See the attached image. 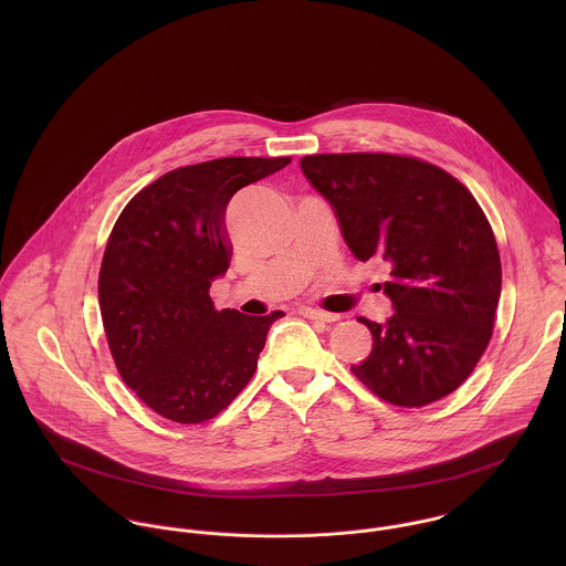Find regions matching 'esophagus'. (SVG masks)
Listing matches in <instances>:
<instances>
[{"instance_id":"obj_1","label":"esophagus","mask_w":566,"mask_h":566,"mask_svg":"<svg viewBox=\"0 0 566 566\" xmlns=\"http://www.w3.org/2000/svg\"><path fill=\"white\" fill-rule=\"evenodd\" d=\"M303 316H307V318H312V321H321V323H335V321H339L337 314H328V312L312 310V307H305V310H303Z\"/></svg>"}]
</instances>
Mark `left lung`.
<instances>
[{
	"mask_svg": "<svg viewBox=\"0 0 566 566\" xmlns=\"http://www.w3.org/2000/svg\"><path fill=\"white\" fill-rule=\"evenodd\" d=\"M307 180L335 211L359 261H388L384 294L395 314L350 366L379 399L422 407L458 390L492 335L501 259L473 193L449 171L399 155H312ZM381 287V285H379Z\"/></svg>",
	"mask_w": 566,
	"mask_h": 566,
	"instance_id": "obj_1",
	"label": "left lung"
}]
</instances>
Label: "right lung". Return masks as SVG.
Masks as SVG:
<instances>
[{"mask_svg": "<svg viewBox=\"0 0 566 566\" xmlns=\"http://www.w3.org/2000/svg\"><path fill=\"white\" fill-rule=\"evenodd\" d=\"M290 161L227 157L171 169L113 227L97 281L108 348L126 386L167 420L218 416L252 379L270 324L285 316L218 312L209 287L231 263L229 200Z\"/></svg>", "mask_w": 566, "mask_h": 566, "instance_id": "1", "label": "right lung"}]
</instances>
